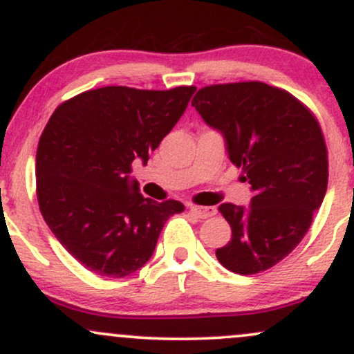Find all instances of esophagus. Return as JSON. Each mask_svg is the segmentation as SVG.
Returning <instances> with one entry per match:
<instances>
[{"label": "esophagus", "mask_w": 354, "mask_h": 354, "mask_svg": "<svg viewBox=\"0 0 354 354\" xmlns=\"http://www.w3.org/2000/svg\"><path fill=\"white\" fill-rule=\"evenodd\" d=\"M189 211L194 214V216L205 219V218H211L216 214V208L214 206H196V205H191Z\"/></svg>", "instance_id": "obj_1"}]
</instances>
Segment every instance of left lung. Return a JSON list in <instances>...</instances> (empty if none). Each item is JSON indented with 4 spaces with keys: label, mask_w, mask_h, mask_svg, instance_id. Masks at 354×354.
Here are the masks:
<instances>
[{
    "label": "left lung",
    "mask_w": 354,
    "mask_h": 354,
    "mask_svg": "<svg viewBox=\"0 0 354 354\" xmlns=\"http://www.w3.org/2000/svg\"><path fill=\"white\" fill-rule=\"evenodd\" d=\"M191 104L221 133L253 191L250 206H219L231 241L216 250L218 261L238 274L270 270L301 243L326 194L318 121L293 95L259 81L201 88Z\"/></svg>",
    "instance_id": "left-lung-1"
}]
</instances>
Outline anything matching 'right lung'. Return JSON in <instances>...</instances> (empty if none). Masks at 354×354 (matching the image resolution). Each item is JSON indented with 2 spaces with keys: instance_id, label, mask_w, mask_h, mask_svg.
<instances>
[{
  "instance_id": "obj_1",
  "label": "right lung",
  "mask_w": 354,
  "mask_h": 354,
  "mask_svg": "<svg viewBox=\"0 0 354 354\" xmlns=\"http://www.w3.org/2000/svg\"><path fill=\"white\" fill-rule=\"evenodd\" d=\"M194 86H104L55 109L36 151L39 211L64 250L91 273L123 278L146 265L180 201L143 198L129 178L183 116Z\"/></svg>"
}]
</instances>
